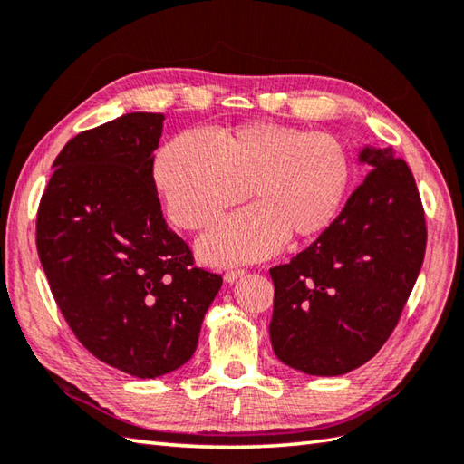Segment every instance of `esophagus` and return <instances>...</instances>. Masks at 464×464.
I'll return each instance as SVG.
<instances>
[{"label": "esophagus", "mask_w": 464, "mask_h": 464, "mask_svg": "<svg viewBox=\"0 0 464 464\" xmlns=\"http://www.w3.org/2000/svg\"><path fill=\"white\" fill-rule=\"evenodd\" d=\"M243 276H245V269H227L223 277H225L227 284H233V281H237Z\"/></svg>", "instance_id": "1"}]
</instances>
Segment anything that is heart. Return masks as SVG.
<instances>
[{
	"label": "heart",
	"mask_w": 464,
	"mask_h": 464,
	"mask_svg": "<svg viewBox=\"0 0 464 464\" xmlns=\"http://www.w3.org/2000/svg\"><path fill=\"white\" fill-rule=\"evenodd\" d=\"M154 187L180 229L203 231L245 197L256 201L198 243L208 263L257 261L289 239L324 233L338 215L352 179L342 140L279 122L223 130L215 144L179 134L154 159Z\"/></svg>",
	"instance_id": "heart-1"
}]
</instances>
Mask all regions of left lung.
Instances as JSON below:
<instances>
[{"label":"left lung","mask_w":464,"mask_h":464,"mask_svg":"<svg viewBox=\"0 0 464 464\" xmlns=\"http://www.w3.org/2000/svg\"><path fill=\"white\" fill-rule=\"evenodd\" d=\"M372 169L310 247L271 267L276 356L304 374L340 376L374 358L394 332L420 274L424 208L392 149L366 147Z\"/></svg>","instance_id":"1"}]
</instances>
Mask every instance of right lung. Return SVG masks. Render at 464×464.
Returning <instances> with one entry per match:
<instances>
[{"label": "right lung", "instance_id": "right-lung-1", "mask_svg": "<svg viewBox=\"0 0 464 464\" xmlns=\"http://www.w3.org/2000/svg\"><path fill=\"white\" fill-rule=\"evenodd\" d=\"M162 114L130 112L76 134L53 160L35 245L63 320L90 353L139 378L197 350L223 277L195 267L152 179Z\"/></svg>", "mask_w": 464, "mask_h": 464}]
</instances>
